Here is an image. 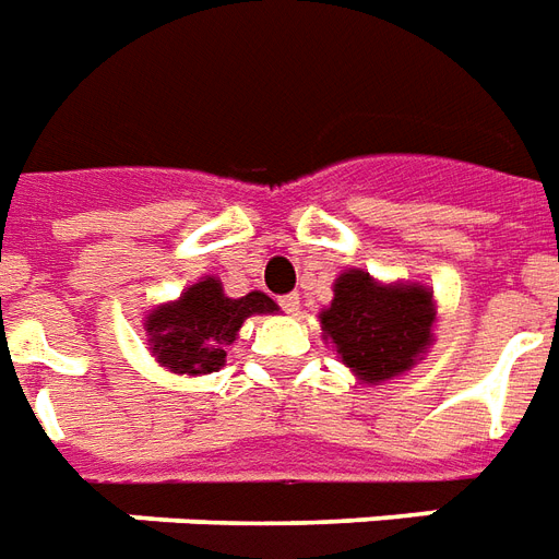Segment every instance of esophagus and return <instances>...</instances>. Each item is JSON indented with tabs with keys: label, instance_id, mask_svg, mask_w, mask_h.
<instances>
[{
	"label": "esophagus",
	"instance_id": "esophagus-1",
	"mask_svg": "<svg viewBox=\"0 0 559 559\" xmlns=\"http://www.w3.org/2000/svg\"><path fill=\"white\" fill-rule=\"evenodd\" d=\"M281 308H284V311H287V313H293V317H296V313L301 311L299 293H290V296H281Z\"/></svg>",
	"mask_w": 559,
	"mask_h": 559
}]
</instances>
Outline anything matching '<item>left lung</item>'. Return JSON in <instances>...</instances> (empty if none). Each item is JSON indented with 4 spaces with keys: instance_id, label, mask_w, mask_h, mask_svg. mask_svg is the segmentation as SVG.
I'll use <instances>...</instances> for the list:
<instances>
[{
    "instance_id": "obj_1",
    "label": "left lung",
    "mask_w": 559,
    "mask_h": 559,
    "mask_svg": "<svg viewBox=\"0 0 559 559\" xmlns=\"http://www.w3.org/2000/svg\"><path fill=\"white\" fill-rule=\"evenodd\" d=\"M436 296L420 281H376L364 269H343L334 299L320 311L322 341L332 343L355 379L391 382L424 361L436 341Z\"/></svg>"
}]
</instances>
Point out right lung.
I'll list each match as a JSON object with an SVG mask.
<instances>
[{
    "mask_svg": "<svg viewBox=\"0 0 559 559\" xmlns=\"http://www.w3.org/2000/svg\"><path fill=\"white\" fill-rule=\"evenodd\" d=\"M275 311L278 305L266 293L254 290L230 299L216 275H204L175 301H163L144 317L147 349L168 373H216L225 367L227 349L237 343L242 322Z\"/></svg>",
    "mask_w": 559,
    "mask_h": 559,
    "instance_id": "obj_1",
    "label": "right lung"
}]
</instances>
